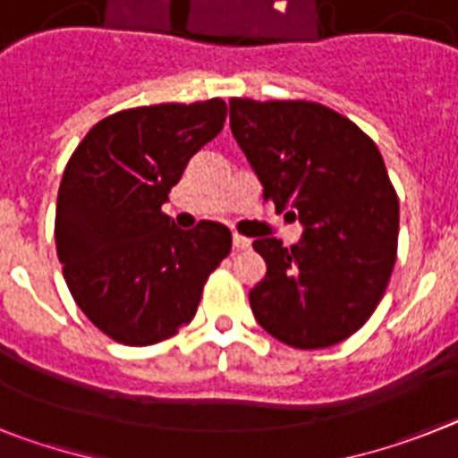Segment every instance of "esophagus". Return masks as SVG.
Here are the masks:
<instances>
[{"mask_svg":"<svg viewBox=\"0 0 458 458\" xmlns=\"http://www.w3.org/2000/svg\"><path fill=\"white\" fill-rule=\"evenodd\" d=\"M233 244H235V249H251V240L244 235H233Z\"/></svg>","mask_w":458,"mask_h":458,"instance_id":"34e87169","label":"esophagus"}]
</instances>
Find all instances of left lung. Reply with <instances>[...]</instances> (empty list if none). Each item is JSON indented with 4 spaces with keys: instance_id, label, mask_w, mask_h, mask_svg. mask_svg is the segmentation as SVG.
<instances>
[{
    "instance_id": "8db88e82",
    "label": "left lung",
    "mask_w": 458,
    "mask_h": 458,
    "mask_svg": "<svg viewBox=\"0 0 458 458\" xmlns=\"http://www.w3.org/2000/svg\"><path fill=\"white\" fill-rule=\"evenodd\" d=\"M230 130L263 198L302 223L286 249L260 237L267 275L249 293L272 337L295 349L347 340L377 310L398 247V195L375 141L317 102L230 99Z\"/></svg>"
}]
</instances>
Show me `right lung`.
<instances>
[{
	"label": "right lung",
	"instance_id": "1",
	"mask_svg": "<svg viewBox=\"0 0 458 458\" xmlns=\"http://www.w3.org/2000/svg\"><path fill=\"white\" fill-rule=\"evenodd\" d=\"M225 114L218 98L118 111L69 157L57 191V259L81 312L111 340L146 347L176 335L230 253L233 235L221 223L182 230L163 214Z\"/></svg>",
	"mask_w": 458,
	"mask_h": 458
}]
</instances>
